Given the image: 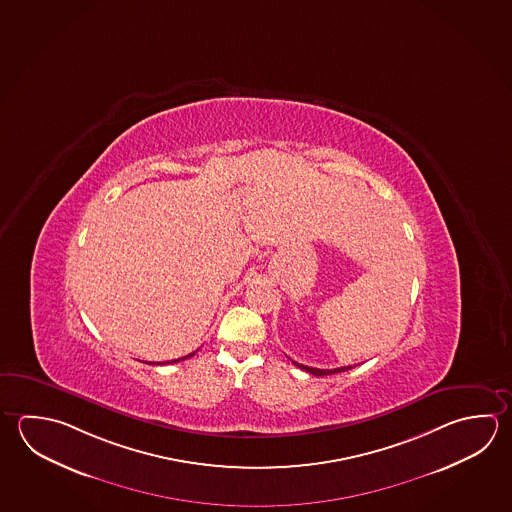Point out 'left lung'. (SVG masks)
Wrapping results in <instances>:
<instances>
[{
	"label": "left lung",
	"instance_id": "8db88e82",
	"mask_svg": "<svg viewBox=\"0 0 512 512\" xmlns=\"http://www.w3.org/2000/svg\"><path fill=\"white\" fill-rule=\"evenodd\" d=\"M292 363L296 364L298 368L301 370H305V372L312 373V375H317V377H323V375H332V373L346 372V370H352V366H341V368H334V370H319V368H310V366H305V364L296 363V361H292Z\"/></svg>",
	"mask_w": 512,
	"mask_h": 512
}]
</instances>
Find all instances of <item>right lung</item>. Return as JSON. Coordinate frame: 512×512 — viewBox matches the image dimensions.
Wrapping results in <instances>:
<instances>
[{
    "label": "right lung",
    "instance_id": "obj_1",
    "mask_svg": "<svg viewBox=\"0 0 512 512\" xmlns=\"http://www.w3.org/2000/svg\"><path fill=\"white\" fill-rule=\"evenodd\" d=\"M193 355H195V352H193V354L186 355V357H180V359H175V361H171V363H178V361H184V359H189V357H193ZM157 364H169V361H168V363H157Z\"/></svg>",
    "mask_w": 512,
    "mask_h": 512
}]
</instances>
